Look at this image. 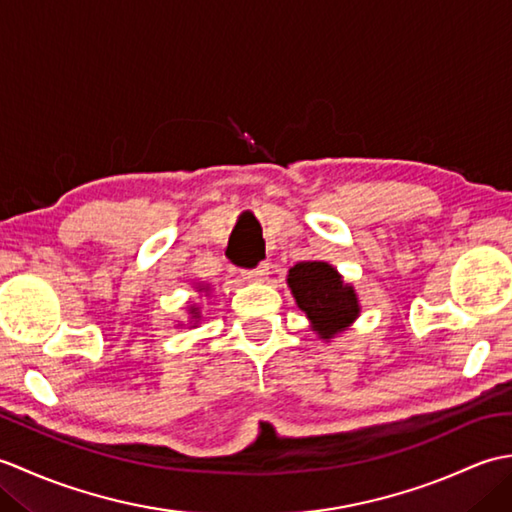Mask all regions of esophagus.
I'll return each mask as SVG.
<instances>
[{"instance_id": "obj_1", "label": "esophagus", "mask_w": 512, "mask_h": 512, "mask_svg": "<svg viewBox=\"0 0 512 512\" xmlns=\"http://www.w3.org/2000/svg\"><path fill=\"white\" fill-rule=\"evenodd\" d=\"M268 275H270L268 264L257 266L255 270H242V277H244L246 281H264Z\"/></svg>"}]
</instances>
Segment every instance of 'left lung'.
Instances as JSON below:
<instances>
[{"mask_svg": "<svg viewBox=\"0 0 512 512\" xmlns=\"http://www.w3.org/2000/svg\"><path fill=\"white\" fill-rule=\"evenodd\" d=\"M286 284L310 321V330L325 343L350 330L361 317V301L354 286L328 262L314 259L295 264L288 270Z\"/></svg>", "mask_w": 512, "mask_h": 512, "instance_id": "1", "label": "left lung"}]
</instances>
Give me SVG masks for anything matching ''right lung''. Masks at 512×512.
<instances>
[{
	"label": "right lung",
	"mask_w": 512,
	"mask_h": 512,
	"mask_svg": "<svg viewBox=\"0 0 512 512\" xmlns=\"http://www.w3.org/2000/svg\"><path fill=\"white\" fill-rule=\"evenodd\" d=\"M195 288H198L195 292H204V295H209V292H211V286H209V284H198ZM187 314H189V321H187V323L180 321L178 325H189V328H198L200 319H202V310H200L198 303H191V306L187 308Z\"/></svg>",
	"instance_id": "1"
}]
</instances>
